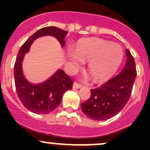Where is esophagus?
Masks as SVG:
<instances>
[{"label":"esophagus","instance_id":"34e87169","mask_svg":"<svg viewBox=\"0 0 150 150\" xmlns=\"http://www.w3.org/2000/svg\"><path fill=\"white\" fill-rule=\"evenodd\" d=\"M81 87H82V85L78 83L75 82L73 83V88H80Z\"/></svg>","mask_w":150,"mask_h":150}]
</instances>
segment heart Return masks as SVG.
<instances>
[{
	"mask_svg": "<svg viewBox=\"0 0 150 150\" xmlns=\"http://www.w3.org/2000/svg\"><path fill=\"white\" fill-rule=\"evenodd\" d=\"M69 58L75 65L88 61V68L96 82H102L111 78L118 69L123 57V50L117 43L102 39H86L80 42L76 52L70 51Z\"/></svg>",
	"mask_w": 150,
	"mask_h": 150,
	"instance_id": "obj_1",
	"label": "heart"
}]
</instances>
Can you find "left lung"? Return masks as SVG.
I'll list each match as a JSON object with an SVG mask.
<instances>
[{
  "mask_svg": "<svg viewBox=\"0 0 150 150\" xmlns=\"http://www.w3.org/2000/svg\"><path fill=\"white\" fill-rule=\"evenodd\" d=\"M126 63L118 75L91 90V96L81 103L83 112L91 119L104 120L114 117L129 100L137 77L134 58L126 50Z\"/></svg>",
  "mask_w": 150,
  "mask_h": 150,
  "instance_id": "1",
  "label": "left lung"
}]
</instances>
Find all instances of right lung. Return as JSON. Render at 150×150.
Instances as JSON below:
<instances>
[{
    "instance_id": "obj_1",
    "label": "right lung",
    "mask_w": 150,
    "mask_h": 150,
    "mask_svg": "<svg viewBox=\"0 0 150 150\" xmlns=\"http://www.w3.org/2000/svg\"><path fill=\"white\" fill-rule=\"evenodd\" d=\"M68 32L56 27H46L32 35L21 46L14 64V81L16 93L22 104L32 112L48 114L59 106L63 94L72 88L73 81L62 69H59L46 82L40 84L30 83L22 73V62L33 40L45 35L55 37L62 46Z\"/></svg>"
}]
</instances>
